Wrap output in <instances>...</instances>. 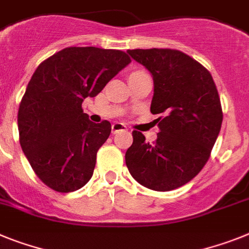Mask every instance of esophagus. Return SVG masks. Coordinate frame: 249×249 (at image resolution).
I'll return each mask as SVG.
<instances>
[{
  "instance_id": "1",
  "label": "esophagus",
  "mask_w": 249,
  "mask_h": 249,
  "mask_svg": "<svg viewBox=\"0 0 249 249\" xmlns=\"http://www.w3.org/2000/svg\"><path fill=\"white\" fill-rule=\"evenodd\" d=\"M124 129H127V127L122 122H114L112 124V133H117L120 132V131H124Z\"/></svg>"
}]
</instances>
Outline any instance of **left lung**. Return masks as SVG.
Masks as SVG:
<instances>
[{"label":"left lung","instance_id":"8db88e82","mask_svg":"<svg viewBox=\"0 0 249 249\" xmlns=\"http://www.w3.org/2000/svg\"><path fill=\"white\" fill-rule=\"evenodd\" d=\"M154 78L151 113L160 132L154 143L133 131L126 152L129 174L141 185L169 191L185 185L209 160L219 135L223 112L215 83L208 69L173 49L128 50Z\"/></svg>","mask_w":249,"mask_h":249}]
</instances>
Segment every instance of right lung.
<instances>
[{
  "instance_id": "right-lung-1",
  "label": "right lung",
  "mask_w": 249,
  "mask_h": 249,
  "mask_svg": "<svg viewBox=\"0 0 249 249\" xmlns=\"http://www.w3.org/2000/svg\"><path fill=\"white\" fill-rule=\"evenodd\" d=\"M129 63L121 50L73 46L55 53L35 70L18 108L20 145L37 178L50 189L70 193L92 178L110 123L90 122L82 103Z\"/></svg>"
}]
</instances>
